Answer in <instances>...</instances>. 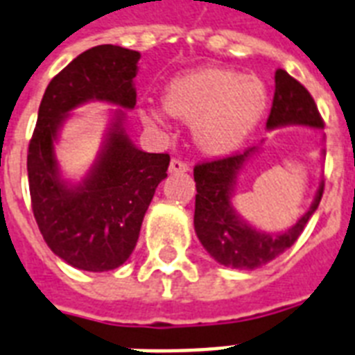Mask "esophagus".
<instances>
[{
	"label": "esophagus",
	"mask_w": 355,
	"mask_h": 355,
	"mask_svg": "<svg viewBox=\"0 0 355 355\" xmlns=\"http://www.w3.org/2000/svg\"><path fill=\"white\" fill-rule=\"evenodd\" d=\"M169 171H171V173H186V171H189V164L182 162L180 158H171V162H169Z\"/></svg>",
	"instance_id": "34e87169"
}]
</instances>
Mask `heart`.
Segmentation results:
<instances>
[{"label":"heart","instance_id":"1","mask_svg":"<svg viewBox=\"0 0 355 355\" xmlns=\"http://www.w3.org/2000/svg\"><path fill=\"white\" fill-rule=\"evenodd\" d=\"M266 100L259 78L209 67L175 78L164 93V107L173 116L193 120L198 146L220 155L237 148L252 132L266 109ZM144 118L162 122V112L146 111Z\"/></svg>","mask_w":355,"mask_h":355}]
</instances>
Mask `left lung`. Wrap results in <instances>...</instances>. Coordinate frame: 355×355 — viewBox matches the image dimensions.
<instances>
[{
  "instance_id": "1",
  "label": "left lung",
  "mask_w": 355,
  "mask_h": 355,
  "mask_svg": "<svg viewBox=\"0 0 355 355\" xmlns=\"http://www.w3.org/2000/svg\"><path fill=\"white\" fill-rule=\"evenodd\" d=\"M290 123L324 128L321 112L308 89L284 69L275 71V94L266 128L275 129ZM255 148L233 153L223 158L198 162L193 169L197 182L195 195V232L207 253L224 266L237 270H255L281 253L301 237L306 223L321 202L324 182L319 186L315 200L297 223L281 235L262 233L248 226L232 207V193L239 169Z\"/></svg>"
}]
</instances>
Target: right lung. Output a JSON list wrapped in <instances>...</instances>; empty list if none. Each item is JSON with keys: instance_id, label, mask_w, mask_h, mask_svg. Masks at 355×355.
I'll return each instance as SVG.
<instances>
[{"instance_id": "right-lung-1", "label": "right lung", "mask_w": 355, "mask_h": 355, "mask_svg": "<svg viewBox=\"0 0 355 355\" xmlns=\"http://www.w3.org/2000/svg\"><path fill=\"white\" fill-rule=\"evenodd\" d=\"M140 53L98 45L76 56L45 89L28 142L27 171L34 218L58 257L85 272H107L137 246L155 189L168 177V153H144L123 132L122 116L109 131L94 168L80 186L60 180L54 138L71 109L105 100L132 109Z\"/></svg>"}]
</instances>
